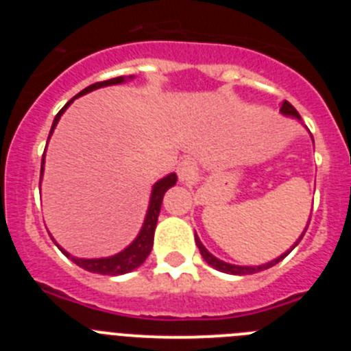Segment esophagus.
Segmentation results:
<instances>
[{"mask_svg":"<svg viewBox=\"0 0 351 351\" xmlns=\"http://www.w3.org/2000/svg\"><path fill=\"white\" fill-rule=\"evenodd\" d=\"M197 173H198V169L197 165H195V161L193 160H182L179 161V165H178V176L181 181H193L195 178H197Z\"/></svg>","mask_w":351,"mask_h":351,"instance_id":"obj_1","label":"esophagus"}]
</instances>
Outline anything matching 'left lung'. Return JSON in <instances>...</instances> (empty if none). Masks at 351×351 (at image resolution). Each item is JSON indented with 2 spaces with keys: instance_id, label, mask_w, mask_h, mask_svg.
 I'll return each instance as SVG.
<instances>
[{
  "instance_id": "8db88e82",
  "label": "left lung",
  "mask_w": 351,
  "mask_h": 351,
  "mask_svg": "<svg viewBox=\"0 0 351 351\" xmlns=\"http://www.w3.org/2000/svg\"><path fill=\"white\" fill-rule=\"evenodd\" d=\"M281 112H283V114H287V116H293V117H297V119H300L299 112H297V110H295V107H293V105H291L290 101H285V104L281 105ZM306 230H308V228H306ZM304 234H306V232H304ZM304 234L300 235V239L304 237ZM300 239H299V241H297V243H295V246H297V244L300 243ZM195 243H197V246H198V251H200V255L204 256V260H206V262L209 263V265H213V267H214V269H218V271H221V272H226V274H237V276H244V274H255V272L265 271V269L272 267V265H276V263H278V262H281V260H283L285 256H287L288 253H290V251H287V253H285V255H281L280 258L272 260V262L265 263V265H258V267H241V265H232V263L221 262V260H218V258H216V256H213V255H210L209 251H207L206 247L202 246V243H200V239L197 237V234H195ZM295 246H293V247H295ZM293 247H291V250H293Z\"/></svg>"
}]
</instances>
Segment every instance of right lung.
<instances>
[{
	"mask_svg": "<svg viewBox=\"0 0 351 351\" xmlns=\"http://www.w3.org/2000/svg\"><path fill=\"white\" fill-rule=\"evenodd\" d=\"M119 82H125V77H116V79H108L104 80V82H95L91 86H88L86 89L79 93L77 96H82L86 93L93 91V89H98L101 86H112V84H119ZM75 96V98H77ZM73 98V100H75ZM73 100L68 101L63 108H61L58 116L54 117V123H52V130L56 128L58 125V121H60L61 114L64 112V108L71 104ZM51 133H49V137H51ZM45 156V154H43ZM42 172H43V158H42ZM178 178H176V173H170L167 178H163L161 181H158L153 188V193H151V202H149V209H147V216H145V221L144 226H142L141 234L138 237L126 247L125 251H121L117 255L114 256H108V258H95V260H84V258H75V256H70L66 251H63L64 255L70 256L73 262L79 265V267L86 269L89 272H96V274H104V276H117V274H126V272L133 271V269H137L138 265H142L145 258L149 256L151 250H153V237H154V228H156V221H158V214H160L161 209V200H163V195L169 188H172L176 184Z\"/></svg>",
	"mask_w": 351,
	"mask_h": 351,
	"instance_id": "obj_1",
	"label": "right lung"
}]
</instances>
